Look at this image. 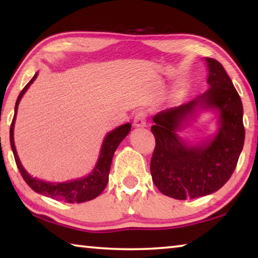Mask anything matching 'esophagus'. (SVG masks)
<instances>
[{
  "label": "esophagus",
  "instance_id": "34e87169",
  "mask_svg": "<svg viewBox=\"0 0 258 258\" xmlns=\"http://www.w3.org/2000/svg\"><path fill=\"white\" fill-rule=\"evenodd\" d=\"M146 119H147V113L145 111L140 110L134 116V126L137 127H141V126L146 125Z\"/></svg>",
  "mask_w": 258,
  "mask_h": 258
}]
</instances>
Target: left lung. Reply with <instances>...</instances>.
Here are the masks:
<instances>
[{"instance_id": "8db88e82", "label": "left lung", "mask_w": 258, "mask_h": 258, "mask_svg": "<svg viewBox=\"0 0 258 258\" xmlns=\"http://www.w3.org/2000/svg\"><path fill=\"white\" fill-rule=\"evenodd\" d=\"M209 90L192 101L160 111L154 117L151 132L156 147L150 172L158 190L178 200L195 199L221 189L237 167L244 142L241 99L221 62L206 58ZM220 110L221 127L207 145L187 146L176 130L195 107Z\"/></svg>"}]
</instances>
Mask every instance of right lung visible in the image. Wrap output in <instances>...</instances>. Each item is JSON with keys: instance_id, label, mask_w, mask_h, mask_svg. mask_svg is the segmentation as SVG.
Instances as JSON below:
<instances>
[{"instance_id": "add662e5", "label": "right lung", "mask_w": 258, "mask_h": 258, "mask_svg": "<svg viewBox=\"0 0 258 258\" xmlns=\"http://www.w3.org/2000/svg\"><path fill=\"white\" fill-rule=\"evenodd\" d=\"M36 76H37V73L35 74L32 80L28 82V84L24 87L23 91H21L19 94L18 99H17L16 107H15V116L10 126V143H11L12 151H14L17 167H18L21 176H23L25 182L27 183V184L32 187L35 192L44 195L46 197L58 199V200H61V202H66L69 204L85 203V202H89V200L97 198L98 196L104 190V187L107 186L109 171H110L113 154H115V151L117 149V147L119 146V143L123 141L126 135L130 133L131 124L127 123V124L121 125L107 135L103 141L101 155H100L98 164L95 166L92 174H90L89 176L81 178V180H75V181L64 182V183H56V184H54V183L44 182L42 180H37V178L30 176L29 174L25 171V168L23 167V165H21L20 160L18 158V155H17L15 142H14V126H15V119L17 115V109H18L20 99L26 92V90L28 89L29 85L35 81Z\"/></svg>"}]
</instances>
